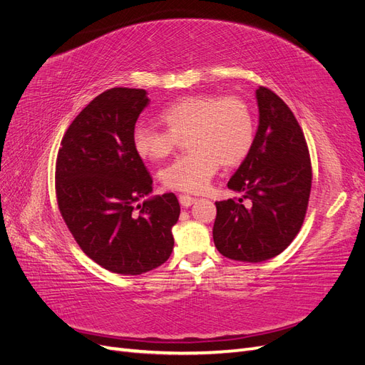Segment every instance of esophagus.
I'll return each mask as SVG.
<instances>
[{"instance_id": "obj_1", "label": "esophagus", "mask_w": 365, "mask_h": 365, "mask_svg": "<svg viewBox=\"0 0 365 365\" xmlns=\"http://www.w3.org/2000/svg\"><path fill=\"white\" fill-rule=\"evenodd\" d=\"M178 200H180V204L182 205V207H190L192 204H195V197H192V196H189V195H180V197H178Z\"/></svg>"}]
</instances>
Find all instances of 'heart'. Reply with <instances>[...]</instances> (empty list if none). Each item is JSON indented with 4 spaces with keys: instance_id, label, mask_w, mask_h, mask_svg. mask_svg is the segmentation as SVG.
Wrapping results in <instances>:
<instances>
[{
    "instance_id": "obj_1",
    "label": "heart",
    "mask_w": 365,
    "mask_h": 365,
    "mask_svg": "<svg viewBox=\"0 0 365 365\" xmlns=\"http://www.w3.org/2000/svg\"><path fill=\"white\" fill-rule=\"evenodd\" d=\"M168 129L135 125L132 145L141 158L163 160L185 140L190 153L176 158L158 173L165 189L200 193L213 178L219 164L233 168L245 160L254 141V117L236 96L192 94L178 98L161 113Z\"/></svg>"
}]
</instances>
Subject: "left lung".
I'll list each match as a JSON object with an SVG mask.
<instances>
[{
    "mask_svg": "<svg viewBox=\"0 0 365 365\" xmlns=\"http://www.w3.org/2000/svg\"><path fill=\"white\" fill-rule=\"evenodd\" d=\"M259 126L252 146L228 181L244 193L216 202L213 240L222 256L259 263L289 247L304 220L312 185L311 158L303 130L282 98L256 90ZM250 199L252 204H241Z\"/></svg>",
    "mask_w": 365,
    "mask_h": 365,
    "instance_id": "8db88e82",
    "label": "left lung"
}]
</instances>
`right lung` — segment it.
Here are the masks:
<instances>
[{"label":"right lung","mask_w":365,"mask_h":365,"mask_svg":"<svg viewBox=\"0 0 365 365\" xmlns=\"http://www.w3.org/2000/svg\"><path fill=\"white\" fill-rule=\"evenodd\" d=\"M148 105V93L137 88L97 96L65 132L56 161L58 204L73 237L97 264L123 275L170 257L181 212L173 193L138 204L152 193V176L132 130Z\"/></svg>","instance_id":"right-lung-1"}]
</instances>
